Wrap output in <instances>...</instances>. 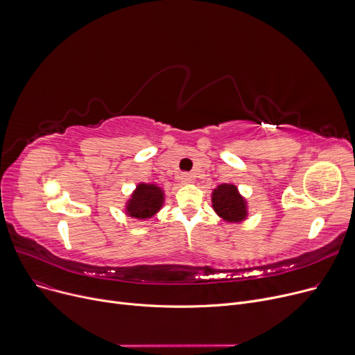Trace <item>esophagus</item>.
Listing matches in <instances>:
<instances>
[{
    "instance_id": "34e87169",
    "label": "esophagus",
    "mask_w": 355,
    "mask_h": 355,
    "mask_svg": "<svg viewBox=\"0 0 355 355\" xmlns=\"http://www.w3.org/2000/svg\"><path fill=\"white\" fill-rule=\"evenodd\" d=\"M180 182L183 184H191L193 182V176L191 173H182L180 175Z\"/></svg>"
}]
</instances>
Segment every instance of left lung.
<instances>
[{"instance_id": "obj_1", "label": "left lung", "mask_w": 355, "mask_h": 355, "mask_svg": "<svg viewBox=\"0 0 355 355\" xmlns=\"http://www.w3.org/2000/svg\"><path fill=\"white\" fill-rule=\"evenodd\" d=\"M212 207L225 222L239 223L248 218L246 199L234 183H222L212 191Z\"/></svg>"}]
</instances>
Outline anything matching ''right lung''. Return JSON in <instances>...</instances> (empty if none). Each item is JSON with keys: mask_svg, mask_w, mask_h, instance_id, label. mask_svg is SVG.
Here are the masks:
<instances>
[{"mask_svg": "<svg viewBox=\"0 0 355 355\" xmlns=\"http://www.w3.org/2000/svg\"><path fill=\"white\" fill-rule=\"evenodd\" d=\"M164 203V191L155 183H139L124 206V212L135 219L153 218Z\"/></svg>", "mask_w": 355, "mask_h": 355, "instance_id": "add662e5", "label": "right lung"}]
</instances>
